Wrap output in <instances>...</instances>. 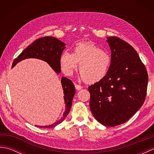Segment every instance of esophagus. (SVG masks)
I'll return each mask as SVG.
<instances>
[{
	"label": "esophagus",
	"instance_id": "obj_1",
	"mask_svg": "<svg viewBox=\"0 0 154 154\" xmlns=\"http://www.w3.org/2000/svg\"><path fill=\"white\" fill-rule=\"evenodd\" d=\"M74 85H75V89H76L77 90H81V89H83V87L81 85H77L76 83H74Z\"/></svg>",
	"mask_w": 154,
	"mask_h": 154
}]
</instances>
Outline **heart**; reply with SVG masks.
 <instances>
[{
  "label": "heart",
  "mask_w": 154,
  "mask_h": 154,
  "mask_svg": "<svg viewBox=\"0 0 154 154\" xmlns=\"http://www.w3.org/2000/svg\"><path fill=\"white\" fill-rule=\"evenodd\" d=\"M79 63L81 79L94 83L102 81L109 73L112 59L93 42H83L75 45L71 54L64 51L60 57L61 69L67 75H72Z\"/></svg>",
  "instance_id": "b5f03b06"
}]
</instances>
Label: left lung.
Listing matches in <instances>:
<instances>
[{
	"label": "left lung",
	"instance_id": "left-lung-1",
	"mask_svg": "<svg viewBox=\"0 0 154 154\" xmlns=\"http://www.w3.org/2000/svg\"><path fill=\"white\" fill-rule=\"evenodd\" d=\"M112 64L104 79L88 88L90 109L98 122L116 126L128 120L144 103L148 75L136 51L115 36L107 38Z\"/></svg>",
	"mask_w": 154,
	"mask_h": 154
}]
</instances>
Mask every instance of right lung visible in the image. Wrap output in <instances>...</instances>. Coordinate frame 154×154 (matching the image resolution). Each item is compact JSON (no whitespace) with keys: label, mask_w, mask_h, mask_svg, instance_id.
Listing matches in <instances>:
<instances>
[{"label":"right lung","mask_w":154,"mask_h":154,"mask_svg":"<svg viewBox=\"0 0 154 154\" xmlns=\"http://www.w3.org/2000/svg\"><path fill=\"white\" fill-rule=\"evenodd\" d=\"M65 44L54 37L45 36L34 41L31 45L22 51L18 56L14 59L12 67H14L18 62L27 58H37L44 60L50 65L57 73H61L60 57L62 52L65 48ZM61 85L64 94L65 110L60 120L49 126H35L40 128H51L58 125L67 116L72 105V100L75 94V89L73 82L65 77L61 78Z\"/></svg>","instance_id":"1"}]
</instances>
